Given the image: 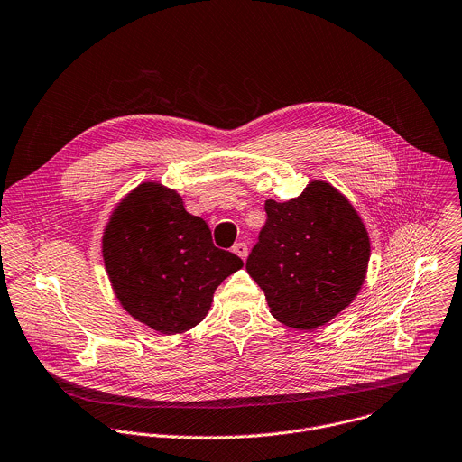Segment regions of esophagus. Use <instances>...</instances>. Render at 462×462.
Masks as SVG:
<instances>
[{"label": "esophagus", "instance_id": "34e87169", "mask_svg": "<svg viewBox=\"0 0 462 462\" xmlns=\"http://www.w3.org/2000/svg\"><path fill=\"white\" fill-rule=\"evenodd\" d=\"M233 253H235L236 256H240L242 260H245V258H247V253H249V249H247V244H245V242H238V244H235V247H233Z\"/></svg>", "mask_w": 462, "mask_h": 462}]
</instances>
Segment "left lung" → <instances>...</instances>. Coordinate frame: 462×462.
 I'll use <instances>...</instances> for the list:
<instances>
[{"mask_svg": "<svg viewBox=\"0 0 462 462\" xmlns=\"http://www.w3.org/2000/svg\"><path fill=\"white\" fill-rule=\"evenodd\" d=\"M267 222L245 269L285 326L313 329L358 294L371 254L355 208L331 184L310 182L287 202L265 200Z\"/></svg>", "mask_w": 462, "mask_h": 462, "instance_id": "left-lung-1", "label": "left lung"}]
</instances>
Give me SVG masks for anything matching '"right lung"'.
<instances>
[{"label":"right lung","instance_id":"add662e5","mask_svg":"<svg viewBox=\"0 0 462 462\" xmlns=\"http://www.w3.org/2000/svg\"><path fill=\"white\" fill-rule=\"evenodd\" d=\"M104 263L124 308L164 335L199 324L217 287L244 262L215 247L208 224L184 209L177 191L143 182L113 211Z\"/></svg>","mask_w":462,"mask_h":462}]
</instances>
